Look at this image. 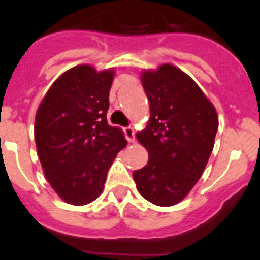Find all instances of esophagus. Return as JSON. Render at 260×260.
I'll return each instance as SVG.
<instances>
[{
    "instance_id": "34e87169",
    "label": "esophagus",
    "mask_w": 260,
    "mask_h": 260,
    "mask_svg": "<svg viewBox=\"0 0 260 260\" xmlns=\"http://www.w3.org/2000/svg\"><path fill=\"white\" fill-rule=\"evenodd\" d=\"M124 133H125V138H126V140L129 141V143H134L135 141V131L131 126H127L124 129Z\"/></svg>"
}]
</instances>
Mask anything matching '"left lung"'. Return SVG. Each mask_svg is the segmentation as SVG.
<instances>
[{"label": "left lung", "mask_w": 260, "mask_h": 260, "mask_svg": "<svg viewBox=\"0 0 260 260\" xmlns=\"http://www.w3.org/2000/svg\"><path fill=\"white\" fill-rule=\"evenodd\" d=\"M141 83L150 105L146 129L136 134L148 164L133 177L156 206H173L202 176L214 149L218 117L214 105L184 72L171 64L145 71Z\"/></svg>", "instance_id": "8db88e82"}]
</instances>
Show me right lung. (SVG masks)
<instances>
[{"instance_id":"1","label":"right lung","mask_w":260,"mask_h":260,"mask_svg":"<svg viewBox=\"0 0 260 260\" xmlns=\"http://www.w3.org/2000/svg\"><path fill=\"white\" fill-rule=\"evenodd\" d=\"M114 69L77 66L49 88L35 117L44 174L67 204L87 205L101 194L107 172L127 141L107 122Z\"/></svg>"}]
</instances>
